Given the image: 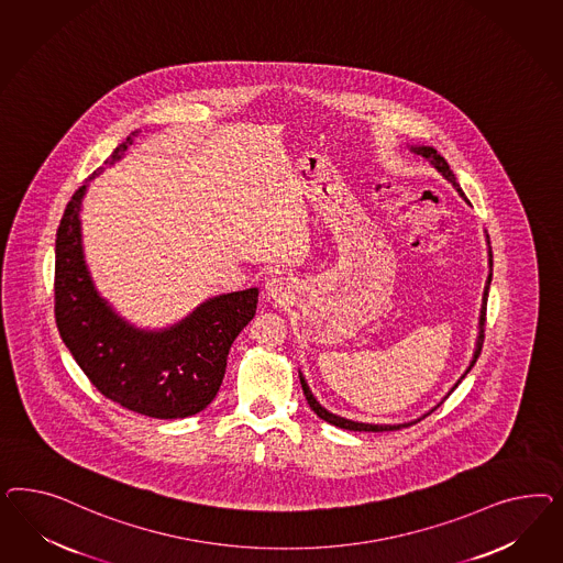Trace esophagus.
Masks as SVG:
<instances>
[{
	"label": "esophagus",
	"instance_id": "esophagus-1",
	"mask_svg": "<svg viewBox=\"0 0 563 563\" xmlns=\"http://www.w3.org/2000/svg\"><path fill=\"white\" fill-rule=\"evenodd\" d=\"M264 289H266V297L273 299V301H278V303H283L285 299H289V283H287L283 276H271V278L266 280V287H264Z\"/></svg>",
	"mask_w": 563,
	"mask_h": 563
}]
</instances>
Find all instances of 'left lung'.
Returning <instances> with one entry per match:
<instances>
[{
    "label": "left lung",
    "mask_w": 563,
    "mask_h": 563,
    "mask_svg": "<svg viewBox=\"0 0 563 563\" xmlns=\"http://www.w3.org/2000/svg\"><path fill=\"white\" fill-rule=\"evenodd\" d=\"M405 148L409 151L410 154H415V156H421L423 161H427L433 169L438 170L440 175H442L443 179L448 181V184H452V188L459 191V196H461L462 200L468 205V200H466V196H464V191H462L461 184L456 181V177H454V173L450 170V165L445 163V158H443L442 154L438 153L433 146H423V144H405ZM485 241H487V264H489V274H487V280H485V289H483V299H481V311H478V332H477V341H475V351H473V358H471V363H468V367L464 369V374L459 377V382L448 390V394L443 396L442 400L435 405V407H431V409L423 412L421 417H417V419H412V421H405V423H363V421H353V419H344L341 415H336V412H330V410L322 407L320 402H318V398L313 396L311 393V388H309V384H307L306 375L301 374V369H299V382H301V388H303V394H306L307 402H309V407L311 410L320 417V419H324L325 423H330V426L341 427V429H349V431H394V429H402V427L412 426V423H417V421H421V419H426L427 415H431L433 410L438 409L440 405H443V400L450 396V394L454 393L456 388H459V384H461L462 379L466 377V374L473 369V365L477 363L478 355H481V346H483V332H485V311H487V297H489V287H492V274H494V254H492V245H489V235L485 233Z\"/></svg>",
    "instance_id": "left-lung-1"
}]
</instances>
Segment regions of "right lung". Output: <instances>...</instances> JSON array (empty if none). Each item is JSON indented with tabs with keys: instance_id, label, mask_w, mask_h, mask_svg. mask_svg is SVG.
Instances as JSON below:
<instances>
[{
	"instance_id": "right-lung-1",
	"label": "right lung",
	"mask_w": 563,
	"mask_h": 563,
	"mask_svg": "<svg viewBox=\"0 0 563 563\" xmlns=\"http://www.w3.org/2000/svg\"><path fill=\"white\" fill-rule=\"evenodd\" d=\"M140 132L104 165H115ZM95 170L71 196L55 239V322L62 341L95 388L154 419H184L205 410L221 388L227 355L256 316L257 287L214 295L165 328L125 320L97 289L86 264L82 202Z\"/></svg>"
}]
</instances>
